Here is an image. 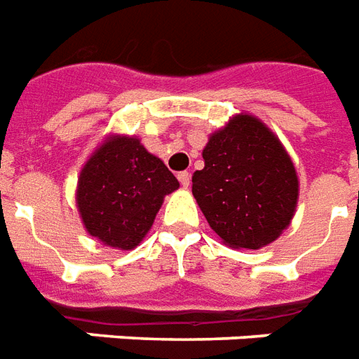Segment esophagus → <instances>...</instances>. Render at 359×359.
I'll list each match as a JSON object with an SVG mask.
<instances>
[{
    "label": "esophagus",
    "instance_id": "obj_1",
    "mask_svg": "<svg viewBox=\"0 0 359 359\" xmlns=\"http://www.w3.org/2000/svg\"><path fill=\"white\" fill-rule=\"evenodd\" d=\"M177 180H180V183H182L183 187H189V185H191V174H189L187 170L180 172V174H177Z\"/></svg>",
    "mask_w": 359,
    "mask_h": 359
}]
</instances>
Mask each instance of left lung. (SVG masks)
Returning <instances> with one entry per match:
<instances>
[{
    "label": "left lung",
    "mask_w": 359,
    "mask_h": 359,
    "mask_svg": "<svg viewBox=\"0 0 359 359\" xmlns=\"http://www.w3.org/2000/svg\"><path fill=\"white\" fill-rule=\"evenodd\" d=\"M193 194L209 226L231 248L257 250L280 237L294 215L298 177L269 128L239 114L209 137Z\"/></svg>",
    "instance_id": "8db88e82"
}]
</instances>
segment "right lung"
<instances>
[{
    "mask_svg": "<svg viewBox=\"0 0 359 359\" xmlns=\"http://www.w3.org/2000/svg\"><path fill=\"white\" fill-rule=\"evenodd\" d=\"M177 187L176 176L139 139L113 137L83 166L77 208L93 237L131 250L151 228L163 198Z\"/></svg>",
    "mask_w": 359,
    "mask_h": 359,
    "instance_id": "1",
    "label": "right lung"
}]
</instances>
